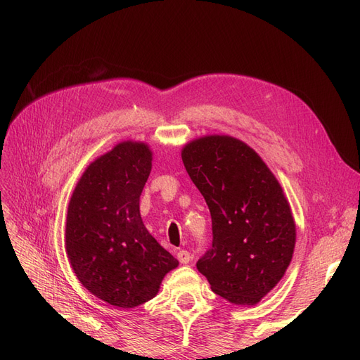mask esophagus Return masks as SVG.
<instances>
[{
    "mask_svg": "<svg viewBox=\"0 0 360 360\" xmlns=\"http://www.w3.org/2000/svg\"><path fill=\"white\" fill-rule=\"evenodd\" d=\"M177 258L181 264H188L192 259V255H191V252H188V250H179Z\"/></svg>",
    "mask_w": 360,
    "mask_h": 360,
    "instance_id": "esophagus-1",
    "label": "esophagus"
}]
</instances>
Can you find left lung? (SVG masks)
I'll list each match as a JSON object with an SVG mask.
<instances>
[{"mask_svg": "<svg viewBox=\"0 0 360 360\" xmlns=\"http://www.w3.org/2000/svg\"><path fill=\"white\" fill-rule=\"evenodd\" d=\"M181 159L212 216V246L197 269L228 302L258 303L284 276L296 243L281 184L252 148L231 136L195 139Z\"/></svg>", "mask_w": 360, "mask_h": 360, "instance_id": "1", "label": "left lung"}]
</instances>
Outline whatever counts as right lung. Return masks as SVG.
Listing matches in <instances>:
<instances>
[{
  "label": "right lung",
  "instance_id": "add662e5",
  "mask_svg": "<svg viewBox=\"0 0 360 360\" xmlns=\"http://www.w3.org/2000/svg\"><path fill=\"white\" fill-rule=\"evenodd\" d=\"M150 171V148L126 141L90 163L69 202L70 266L86 290L118 308L153 299L163 276L179 266L141 219Z\"/></svg>",
  "mask_w": 360,
  "mask_h": 360
}]
</instances>
